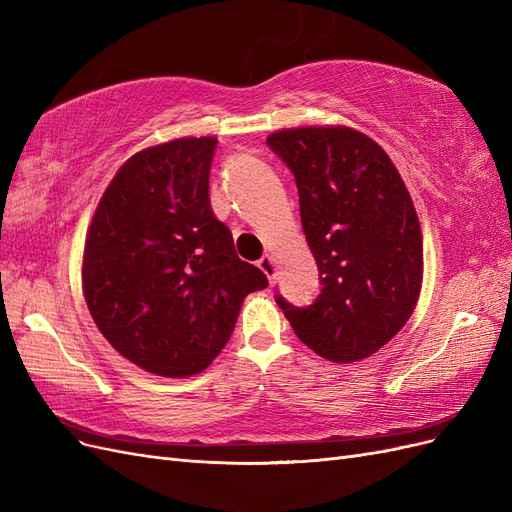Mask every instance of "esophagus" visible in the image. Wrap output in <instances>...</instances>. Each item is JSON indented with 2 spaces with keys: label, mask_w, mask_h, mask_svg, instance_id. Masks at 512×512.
<instances>
[{
  "label": "esophagus",
  "mask_w": 512,
  "mask_h": 512,
  "mask_svg": "<svg viewBox=\"0 0 512 512\" xmlns=\"http://www.w3.org/2000/svg\"><path fill=\"white\" fill-rule=\"evenodd\" d=\"M258 267L262 269V273H265L269 277V284H275V277H277V267H275V260L273 256L265 254L260 260H258Z\"/></svg>",
  "instance_id": "34e87169"
}]
</instances>
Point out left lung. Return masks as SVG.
Masks as SVG:
<instances>
[{"label": "left lung", "instance_id": "left-lung-1", "mask_svg": "<svg viewBox=\"0 0 512 512\" xmlns=\"http://www.w3.org/2000/svg\"><path fill=\"white\" fill-rule=\"evenodd\" d=\"M294 175L301 224L320 273V294L297 307L282 294L292 331L333 363L380 350L414 312L423 237L395 164L350 128H294L267 138Z\"/></svg>", "mask_w": 512, "mask_h": 512}]
</instances>
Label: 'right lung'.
I'll return each instance as SVG.
<instances>
[{
    "mask_svg": "<svg viewBox=\"0 0 512 512\" xmlns=\"http://www.w3.org/2000/svg\"><path fill=\"white\" fill-rule=\"evenodd\" d=\"M218 138H179L136 153L91 220L85 301L100 333L166 378L203 371L230 339L243 299L267 275L237 256L209 203Z\"/></svg>",
    "mask_w": 512,
    "mask_h": 512,
    "instance_id": "1",
    "label": "right lung"
}]
</instances>
